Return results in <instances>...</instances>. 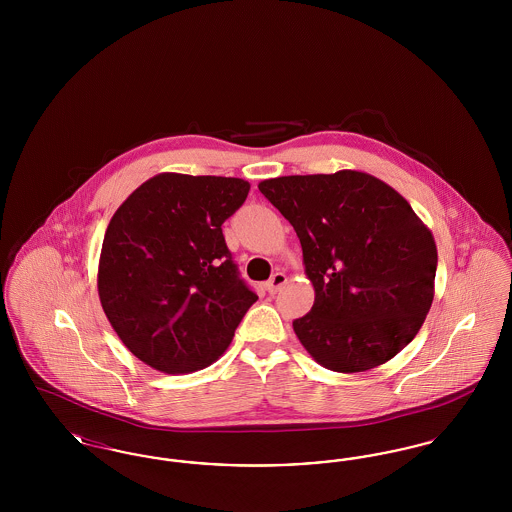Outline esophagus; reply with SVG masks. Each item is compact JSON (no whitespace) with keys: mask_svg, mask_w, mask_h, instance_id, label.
<instances>
[{"mask_svg":"<svg viewBox=\"0 0 512 512\" xmlns=\"http://www.w3.org/2000/svg\"><path fill=\"white\" fill-rule=\"evenodd\" d=\"M286 282H288V276H286L284 272H276V274H272V278L267 282V292H280V290H282V286H286Z\"/></svg>","mask_w":512,"mask_h":512,"instance_id":"esophagus-1","label":"esophagus"}]
</instances>
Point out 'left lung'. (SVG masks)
<instances>
[{
	"label": "left lung",
	"instance_id": "left-lung-1",
	"mask_svg": "<svg viewBox=\"0 0 512 512\" xmlns=\"http://www.w3.org/2000/svg\"><path fill=\"white\" fill-rule=\"evenodd\" d=\"M259 190L290 220L315 288L311 313L293 320L301 345L334 372L388 363L434 301L430 228L403 195L366 172L278 176Z\"/></svg>",
	"mask_w": 512,
	"mask_h": 512
}]
</instances>
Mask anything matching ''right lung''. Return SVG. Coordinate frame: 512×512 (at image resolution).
Returning a JSON list of instances; mask_svg holds the SVG:
<instances>
[{
    "instance_id": "right-lung-1",
    "label": "right lung",
    "mask_w": 512,
    "mask_h": 512,
    "mask_svg": "<svg viewBox=\"0 0 512 512\" xmlns=\"http://www.w3.org/2000/svg\"><path fill=\"white\" fill-rule=\"evenodd\" d=\"M249 188L242 178L161 172L115 211L99 255V301L142 363L165 374L213 365L257 301L220 228Z\"/></svg>"
}]
</instances>
